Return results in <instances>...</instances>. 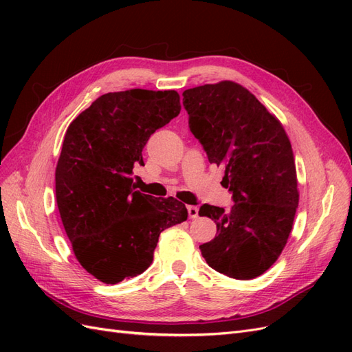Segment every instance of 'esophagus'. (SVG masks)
<instances>
[{"label": "esophagus", "mask_w": 352, "mask_h": 352, "mask_svg": "<svg viewBox=\"0 0 352 352\" xmlns=\"http://www.w3.org/2000/svg\"><path fill=\"white\" fill-rule=\"evenodd\" d=\"M188 216H189V219H197L198 217V207L188 206Z\"/></svg>", "instance_id": "34e87169"}]
</instances>
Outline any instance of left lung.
I'll list each match as a JSON object with an SVG mask.
<instances>
[{"instance_id":"1","label":"left lung","mask_w":352,"mask_h":352,"mask_svg":"<svg viewBox=\"0 0 352 352\" xmlns=\"http://www.w3.org/2000/svg\"><path fill=\"white\" fill-rule=\"evenodd\" d=\"M189 129L208 162L225 170L229 210L204 204L199 216L214 220V239L199 245L211 269L248 280L269 270L292 230L298 182L292 146L282 123L245 89L223 80L184 94Z\"/></svg>"}]
</instances>
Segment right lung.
I'll return each mask as SVG.
<instances>
[{"mask_svg": "<svg viewBox=\"0 0 352 352\" xmlns=\"http://www.w3.org/2000/svg\"><path fill=\"white\" fill-rule=\"evenodd\" d=\"M179 113L176 91L129 89L101 95L67 127L57 206L78 261L104 283L144 273L160 233L188 219L182 202L141 194L132 177L150 136Z\"/></svg>", "mask_w": 352, "mask_h": 352, "instance_id": "1", "label": "right lung"}]
</instances>
